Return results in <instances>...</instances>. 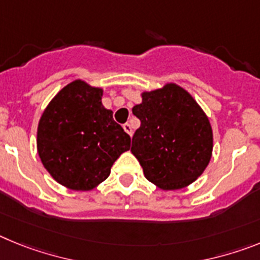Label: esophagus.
Returning a JSON list of instances; mask_svg holds the SVG:
<instances>
[{"label":"esophagus","mask_w":260,"mask_h":260,"mask_svg":"<svg viewBox=\"0 0 260 260\" xmlns=\"http://www.w3.org/2000/svg\"><path fill=\"white\" fill-rule=\"evenodd\" d=\"M123 130H125V132L127 133V134L130 135V137H132V135H133V128H132V126H130V123H125V125H123Z\"/></svg>","instance_id":"34e87169"}]
</instances>
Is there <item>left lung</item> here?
<instances>
[{
	"mask_svg": "<svg viewBox=\"0 0 260 260\" xmlns=\"http://www.w3.org/2000/svg\"><path fill=\"white\" fill-rule=\"evenodd\" d=\"M133 113L141 127L132 153L144 177L165 191L180 190L202 176L212 157L213 133L207 114L185 88L165 83L143 91Z\"/></svg>",
	"mask_w": 260,
	"mask_h": 260,
	"instance_id": "8db88e82",
	"label": "left lung"
}]
</instances>
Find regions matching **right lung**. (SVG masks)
Returning <instances> with one entry per match:
<instances>
[{
	"label": "right lung",
	"mask_w": 260,
	"mask_h": 260,
	"mask_svg": "<svg viewBox=\"0 0 260 260\" xmlns=\"http://www.w3.org/2000/svg\"><path fill=\"white\" fill-rule=\"evenodd\" d=\"M102 98L103 88L75 79L58 91L39 119V157L53 180L70 190L98 187L130 150V137Z\"/></svg>",
	"instance_id": "obj_1"
}]
</instances>
